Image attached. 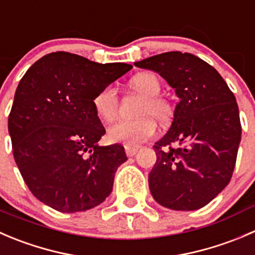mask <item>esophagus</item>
<instances>
[{
    "mask_svg": "<svg viewBox=\"0 0 255 255\" xmlns=\"http://www.w3.org/2000/svg\"><path fill=\"white\" fill-rule=\"evenodd\" d=\"M138 151V147H125V152H127L128 157H132V156L136 155V152Z\"/></svg>",
    "mask_w": 255,
    "mask_h": 255,
    "instance_id": "obj_1",
    "label": "esophagus"
}]
</instances>
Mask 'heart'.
Returning <instances> with one entry per match:
<instances>
[{"mask_svg":"<svg viewBox=\"0 0 255 255\" xmlns=\"http://www.w3.org/2000/svg\"><path fill=\"white\" fill-rule=\"evenodd\" d=\"M133 93L143 98L138 115H143L136 120H120L108 128V138L112 142L122 143L128 147L140 145L152 137L156 132L157 122L166 123L172 115V105L166 98L160 97L162 89L160 78L150 72L138 73L128 83ZM93 109L95 115L105 123L115 119L118 113V97L114 88L104 87L93 98Z\"/></svg>","mask_w":255,"mask_h":255,"instance_id":"b5f03b06","label":"heart"}]
</instances>
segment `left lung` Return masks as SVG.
Here are the masks:
<instances>
[{
  "label": "left lung",
  "mask_w": 255,
  "mask_h": 255,
  "mask_svg": "<svg viewBox=\"0 0 255 255\" xmlns=\"http://www.w3.org/2000/svg\"><path fill=\"white\" fill-rule=\"evenodd\" d=\"M135 65L158 73L180 98L170 130L153 145L151 195L170 210L202 208L233 175L242 135L236 97L212 65L191 53H162Z\"/></svg>",
  "instance_id": "8db88e82"
}]
</instances>
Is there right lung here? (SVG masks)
Returning <instances> with one entry per match:
<instances>
[{
    "label": "right lung",
    "instance_id": "add662e5",
    "mask_svg": "<svg viewBox=\"0 0 255 255\" xmlns=\"http://www.w3.org/2000/svg\"><path fill=\"white\" fill-rule=\"evenodd\" d=\"M132 68L99 64L55 52L37 60L17 87L8 131L18 170L29 191L59 212L97 207L112 193L124 146H99L105 133L93 98Z\"/></svg>",
    "mask_w": 255,
    "mask_h": 255
}]
</instances>
